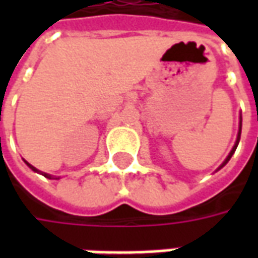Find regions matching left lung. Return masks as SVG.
<instances>
[{
	"label": "left lung",
	"instance_id": "1",
	"mask_svg": "<svg viewBox=\"0 0 258 258\" xmlns=\"http://www.w3.org/2000/svg\"><path fill=\"white\" fill-rule=\"evenodd\" d=\"M240 133H242V116H240V120H239V131H238V137H236V141H235V145H233V148H232V149H231V152H229V155H228V156H227V159H225V160L222 162L221 166L217 168L216 171H218V170H221V168L224 167V166H225V164H227L228 162H229V159L232 157V155H233V153H235V151H236V148H238L239 141H240Z\"/></svg>",
	"mask_w": 258,
	"mask_h": 258
}]
</instances>
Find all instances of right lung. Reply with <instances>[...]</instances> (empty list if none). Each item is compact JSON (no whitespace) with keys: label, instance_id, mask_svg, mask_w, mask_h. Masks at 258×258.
Returning <instances> with one entry per match:
<instances>
[{"label":"right lung","instance_id":"add662e5","mask_svg":"<svg viewBox=\"0 0 258 258\" xmlns=\"http://www.w3.org/2000/svg\"><path fill=\"white\" fill-rule=\"evenodd\" d=\"M25 163H26V164H27V166H29V167L31 168V170H33V171H36V173L42 174V175H44V177H45V178H49V179H59V178H60V177H56V175H51V174L42 173V171H40V170H37V168L34 167V166H31L30 163H27V162H26V160H25Z\"/></svg>","mask_w":258,"mask_h":258}]
</instances>
